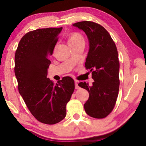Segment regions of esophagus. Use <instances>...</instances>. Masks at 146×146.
Here are the masks:
<instances>
[{"label": "esophagus", "mask_w": 146, "mask_h": 146, "mask_svg": "<svg viewBox=\"0 0 146 146\" xmlns=\"http://www.w3.org/2000/svg\"><path fill=\"white\" fill-rule=\"evenodd\" d=\"M75 89H80V87L78 85V82L77 81H75Z\"/></svg>", "instance_id": "esophagus-1"}]
</instances>
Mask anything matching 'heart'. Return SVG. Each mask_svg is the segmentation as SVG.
<instances>
[{
    "label": "heart",
    "mask_w": 146,
    "mask_h": 146,
    "mask_svg": "<svg viewBox=\"0 0 146 146\" xmlns=\"http://www.w3.org/2000/svg\"><path fill=\"white\" fill-rule=\"evenodd\" d=\"M83 40V37L78 33H74L72 34L68 39V44L76 43V42Z\"/></svg>",
    "instance_id": "obj_1"
}]
</instances>
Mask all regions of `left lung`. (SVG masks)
I'll return each mask as SVG.
<instances>
[{"label": "left lung", "mask_w": 146, "mask_h": 146, "mask_svg": "<svg viewBox=\"0 0 146 146\" xmlns=\"http://www.w3.org/2000/svg\"><path fill=\"white\" fill-rule=\"evenodd\" d=\"M72 26L83 30L89 42L85 65L92 72L94 82L92 86L86 82L78 84L89 93L85 111L92 118H104L113 111L118 94L120 63L116 46L109 32L98 24L82 21Z\"/></svg>", "instance_id": "1"}]
</instances>
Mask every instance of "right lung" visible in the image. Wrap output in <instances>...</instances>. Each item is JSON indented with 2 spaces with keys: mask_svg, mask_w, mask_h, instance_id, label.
Here are the masks:
<instances>
[{
  "mask_svg": "<svg viewBox=\"0 0 146 146\" xmlns=\"http://www.w3.org/2000/svg\"><path fill=\"white\" fill-rule=\"evenodd\" d=\"M63 28L38 29L25 34L15 56L19 92L32 115L40 122L55 124L66 116V106L75 89L74 81L64 77L58 84L47 78L52 54Z\"/></svg>",
  "mask_w": 146,
  "mask_h": 146,
  "instance_id": "right-lung-1",
  "label": "right lung"
}]
</instances>
